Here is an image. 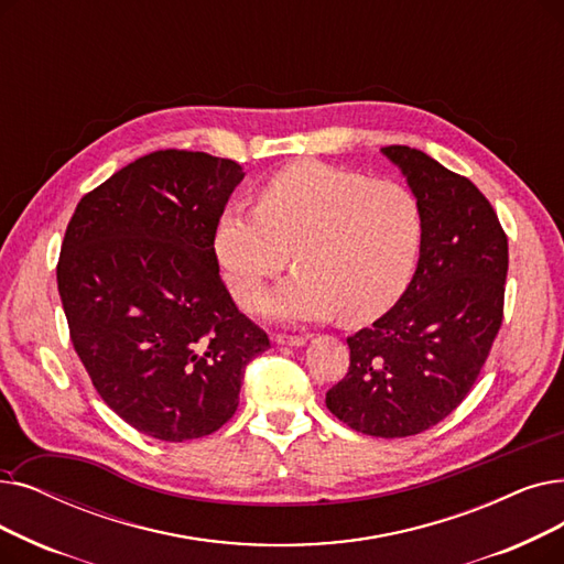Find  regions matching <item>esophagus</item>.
I'll return each mask as SVG.
<instances>
[{
    "mask_svg": "<svg viewBox=\"0 0 564 564\" xmlns=\"http://www.w3.org/2000/svg\"><path fill=\"white\" fill-rule=\"evenodd\" d=\"M279 346H292V348H300V346H304V343L308 340V336H304V334H276V338H274Z\"/></svg>",
    "mask_w": 564,
    "mask_h": 564,
    "instance_id": "1",
    "label": "esophagus"
}]
</instances>
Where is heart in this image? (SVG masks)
Here are the masks:
<instances>
[{
    "mask_svg": "<svg viewBox=\"0 0 564 564\" xmlns=\"http://www.w3.org/2000/svg\"><path fill=\"white\" fill-rule=\"evenodd\" d=\"M258 207L226 205L212 253L239 304H251L285 264L297 272L262 311L285 321L340 313L371 323L412 283L424 243L422 205L408 186L321 161L290 163L256 191Z\"/></svg>",
    "mask_w": 564,
    "mask_h": 564,
    "instance_id": "heart-1",
    "label": "heart"
}]
</instances>
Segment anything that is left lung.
Segmentation results:
<instances>
[{
    "label": "left lung",
    "mask_w": 564,
    "mask_h": 564,
    "mask_svg": "<svg viewBox=\"0 0 564 564\" xmlns=\"http://www.w3.org/2000/svg\"><path fill=\"white\" fill-rule=\"evenodd\" d=\"M382 154L422 205V256L397 306L348 336V373L325 403L359 433L408 437L443 422L473 389L502 325L509 251L468 177L405 144Z\"/></svg>",
    "instance_id": "8db88e82"
}]
</instances>
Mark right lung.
<instances>
[{"label":"right lung","instance_id":"right-lung-1","mask_svg":"<svg viewBox=\"0 0 564 564\" xmlns=\"http://www.w3.org/2000/svg\"><path fill=\"white\" fill-rule=\"evenodd\" d=\"M241 180L230 159L152 152L83 195L62 241L73 348L108 408L165 443L221 429L243 369L269 348L212 253L216 216Z\"/></svg>","mask_w":564,"mask_h":564}]
</instances>
